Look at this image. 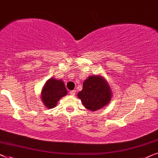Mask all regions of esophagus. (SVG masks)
I'll use <instances>...</instances> for the list:
<instances>
[{
	"label": "esophagus",
	"mask_w": 158,
	"mask_h": 158,
	"mask_svg": "<svg viewBox=\"0 0 158 158\" xmlns=\"http://www.w3.org/2000/svg\"><path fill=\"white\" fill-rule=\"evenodd\" d=\"M69 93H70L71 95L74 96L75 94H76V90H72V91H70V92H69Z\"/></svg>",
	"instance_id": "1"
}]
</instances>
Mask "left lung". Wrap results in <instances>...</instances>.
<instances>
[{
	"label": "left lung",
	"instance_id": "obj_1",
	"mask_svg": "<svg viewBox=\"0 0 158 158\" xmlns=\"http://www.w3.org/2000/svg\"><path fill=\"white\" fill-rule=\"evenodd\" d=\"M112 92L105 78L92 75L83 83V89L78 93L84 106L91 111H96L109 103Z\"/></svg>",
	"mask_w": 158,
	"mask_h": 158
}]
</instances>
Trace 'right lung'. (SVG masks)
<instances>
[{"mask_svg": "<svg viewBox=\"0 0 158 158\" xmlns=\"http://www.w3.org/2000/svg\"><path fill=\"white\" fill-rule=\"evenodd\" d=\"M66 94L67 90L64 81L52 77L48 79L43 86L41 99L47 108H52L57 106L58 101Z\"/></svg>", "mask_w": 158, "mask_h": 158, "instance_id": "right-lung-1", "label": "right lung"}]
</instances>
